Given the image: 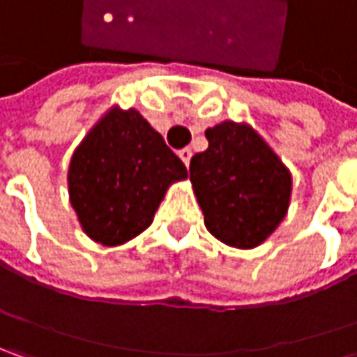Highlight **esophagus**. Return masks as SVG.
I'll list each match as a JSON object with an SVG mask.
<instances>
[{
	"mask_svg": "<svg viewBox=\"0 0 357 357\" xmlns=\"http://www.w3.org/2000/svg\"><path fill=\"white\" fill-rule=\"evenodd\" d=\"M178 155H179V160L185 163V165H190V160H192V149H190V148L179 149Z\"/></svg>",
	"mask_w": 357,
	"mask_h": 357,
	"instance_id": "34e87169",
	"label": "esophagus"
}]
</instances>
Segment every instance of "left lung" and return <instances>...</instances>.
<instances>
[{
    "instance_id": "left-lung-1",
    "label": "left lung",
    "mask_w": 357,
    "mask_h": 357,
    "mask_svg": "<svg viewBox=\"0 0 357 357\" xmlns=\"http://www.w3.org/2000/svg\"><path fill=\"white\" fill-rule=\"evenodd\" d=\"M206 137L208 149L190 162L204 224L231 248H257L286 218L291 174L248 123L227 119L208 128Z\"/></svg>"
}]
</instances>
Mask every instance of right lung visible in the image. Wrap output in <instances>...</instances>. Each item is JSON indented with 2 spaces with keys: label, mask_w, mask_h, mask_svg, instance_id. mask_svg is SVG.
Listing matches in <instances>:
<instances>
[{
  "label": "right lung",
  "mask_w": 357,
  "mask_h": 357,
  "mask_svg": "<svg viewBox=\"0 0 357 357\" xmlns=\"http://www.w3.org/2000/svg\"><path fill=\"white\" fill-rule=\"evenodd\" d=\"M188 178L183 162L137 109L114 105L71 155V208L87 236L121 245L148 229L167 188Z\"/></svg>",
  "instance_id": "obj_1"
}]
</instances>
